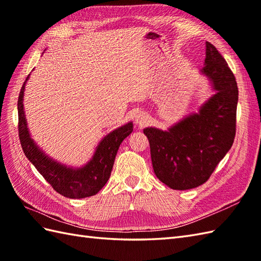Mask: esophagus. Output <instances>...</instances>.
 Returning <instances> with one entry per match:
<instances>
[{"label":"esophagus","instance_id":"34e87169","mask_svg":"<svg viewBox=\"0 0 261 261\" xmlns=\"http://www.w3.org/2000/svg\"><path fill=\"white\" fill-rule=\"evenodd\" d=\"M135 120H136V123L138 125H143L147 123L148 121V114L146 112H142V111H140V112H138L135 116Z\"/></svg>","mask_w":261,"mask_h":261}]
</instances>
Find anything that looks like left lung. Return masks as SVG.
Masks as SVG:
<instances>
[{"label":"left lung","mask_w":261,"mask_h":261,"mask_svg":"<svg viewBox=\"0 0 261 261\" xmlns=\"http://www.w3.org/2000/svg\"><path fill=\"white\" fill-rule=\"evenodd\" d=\"M205 47L201 74L208 80L213 95L198 112L186 115L167 130L143 129L150 143L154 174L173 190L185 191L204 184L236 137L239 97L236 77L212 43L206 42Z\"/></svg>","instance_id":"obj_1"}]
</instances>
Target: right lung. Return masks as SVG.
I'll return each instance as SVG.
<instances>
[{"mask_svg": "<svg viewBox=\"0 0 261 261\" xmlns=\"http://www.w3.org/2000/svg\"><path fill=\"white\" fill-rule=\"evenodd\" d=\"M29 77L30 75H28L22 85L18 99L19 138L25 157L54 190L62 195L69 198L95 195L109 180L116 152L121 142L134 131V123L131 121L127 122L105 136L98 142L92 158L82 167L64 165L49 157L31 138L23 107L24 88Z\"/></svg>", "mask_w": 261, "mask_h": 261, "instance_id": "obj_1", "label": "right lung"}]
</instances>
